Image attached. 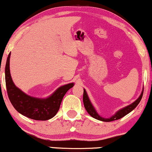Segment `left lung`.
Listing matches in <instances>:
<instances>
[{"instance_id": "8db88e82", "label": "left lung", "mask_w": 152, "mask_h": 152, "mask_svg": "<svg viewBox=\"0 0 152 152\" xmlns=\"http://www.w3.org/2000/svg\"><path fill=\"white\" fill-rule=\"evenodd\" d=\"M143 91H144V89L142 90V92L141 95H140V96L139 97V98H138L137 100L134 102L133 103H132L131 104L128 105V106L126 107L125 108L121 109V110H119L118 111H117L116 114L114 115L113 116H111V118H103V117H101L98 114H97V111H95V108H94L93 105H92L91 102H90L85 89L83 90V101L84 107H85L86 111H88V114H89L92 117L97 119V120L102 121L110 122V121H116V120H118V119L121 118L122 117L125 116L126 115H127L128 113H130V111L133 110V109L137 106L138 104L140 103V100L142 99V95H143Z\"/></svg>"}]
</instances>
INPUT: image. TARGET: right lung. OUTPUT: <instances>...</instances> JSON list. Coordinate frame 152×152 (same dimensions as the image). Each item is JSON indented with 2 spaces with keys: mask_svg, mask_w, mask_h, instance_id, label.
I'll list each match as a JSON object with an SVG mask.
<instances>
[{
  "mask_svg": "<svg viewBox=\"0 0 152 152\" xmlns=\"http://www.w3.org/2000/svg\"><path fill=\"white\" fill-rule=\"evenodd\" d=\"M10 53L5 65V84L9 99L14 108L21 114L34 120L46 121L55 116L64 95L74 84L72 83L59 88L48 98L38 99L31 97L13 83L10 72Z\"/></svg>",
  "mask_w": 152,
  "mask_h": 152,
  "instance_id": "add662e5",
  "label": "right lung"
}]
</instances>
